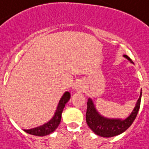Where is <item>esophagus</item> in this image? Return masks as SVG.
I'll return each instance as SVG.
<instances>
[{
  "label": "esophagus",
  "instance_id": "obj_1",
  "mask_svg": "<svg viewBox=\"0 0 149 149\" xmlns=\"http://www.w3.org/2000/svg\"><path fill=\"white\" fill-rule=\"evenodd\" d=\"M75 89L77 92H79V93H82V92L84 91V85L83 83H77L76 85H75Z\"/></svg>",
  "mask_w": 149,
  "mask_h": 149
}]
</instances>
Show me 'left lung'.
Here are the masks:
<instances>
[{
  "instance_id": "left-lung-1",
  "label": "left lung",
  "mask_w": 149,
  "mask_h": 149,
  "mask_svg": "<svg viewBox=\"0 0 149 149\" xmlns=\"http://www.w3.org/2000/svg\"><path fill=\"white\" fill-rule=\"evenodd\" d=\"M124 56L128 59L132 63H133L132 60L128 56L124 55ZM141 97V92L135 109L130 114V116L124 120L104 118L103 116L98 113L93 101L89 99L87 102V109L86 113V121L87 125L91 130H93L94 133L102 137H113V136L123 133L126 129H129L137 116L140 108Z\"/></svg>"
}]
</instances>
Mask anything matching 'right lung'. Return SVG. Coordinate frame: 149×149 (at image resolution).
I'll return each instance as SVG.
<instances>
[{"label": "right lung", "mask_w": 149, "mask_h": 149, "mask_svg": "<svg viewBox=\"0 0 149 149\" xmlns=\"http://www.w3.org/2000/svg\"><path fill=\"white\" fill-rule=\"evenodd\" d=\"M70 93L69 92H66L62 96V98L60 99L59 105L57 106V109L56 110L55 114H54V117L51 118V120H49L48 123L44 125L34 128V129H27V130L24 129V132H26V133L37 135V136H44V135L52 133L53 132L55 131L58 125H60L63 110L65 107L66 103L70 100Z\"/></svg>", "instance_id": "right-lung-1"}]
</instances>
